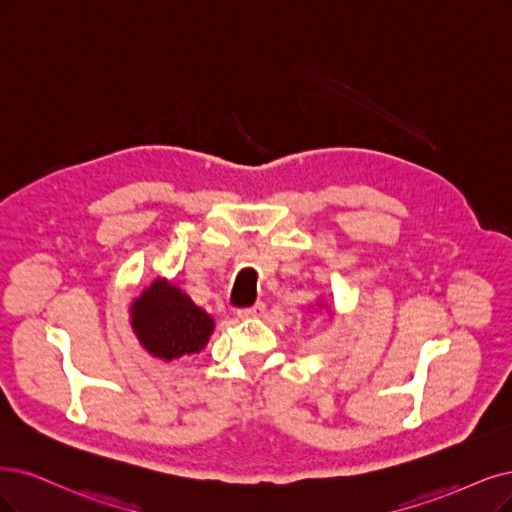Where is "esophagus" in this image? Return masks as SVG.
<instances>
[{"instance_id": "34e87169", "label": "esophagus", "mask_w": 512, "mask_h": 512, "mask_svg": "<svg viewBox=\"0 0 512 512\" xmlns=\"http://www.w3.org/2000/svg\"><path fill=\"white\" fill-rule=\"evenodd\" d=\"M263 312H266V304H263V301H257V304H253L251 308L238 310V316L240 318H257V316H263Z\"/></svg>"}]
</instances>
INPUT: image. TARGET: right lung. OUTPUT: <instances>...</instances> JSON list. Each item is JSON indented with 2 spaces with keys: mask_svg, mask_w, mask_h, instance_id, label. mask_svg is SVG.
<instances>
[{
  "mask_svg": "<svg viewBox=\"0 0 512 512\" xmlns=\"http://www.w3.org/2000/svg\"><path fill=\"white\" fill-rule=\"evenodd\" d=\"M130 314L139 342L164 361L200 352L215 329L211 316L164 280L145 289Z\"/></svg>",
  "mask_w": 512,
  "mask_h": 512,
  "instance_id": "obj_1",
  "label": "right lung"
}]
</instances>
